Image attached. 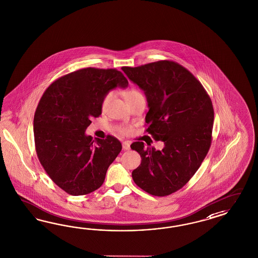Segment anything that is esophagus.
<instances>
[{
	"label": "esophagus",
	"instance_id": "obj_1",
	"mask_svg": "<svg viewBox=\"0 0 258 258\" xmlns=\"http://www.w3.org/2000/svg\"><path fill=\"white\" fill-rule=\"evenodd\" d=\"M122 149H123L124 151L130 150V143H129L128 141H123V142H122Z\"/></svg>",
	"mask_w": 258,
	"mask_h": 258
}]
</instances>
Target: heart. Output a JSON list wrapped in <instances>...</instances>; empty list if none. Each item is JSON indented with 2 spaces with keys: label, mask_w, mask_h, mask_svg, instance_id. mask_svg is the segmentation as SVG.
Listing matches in <instances>:
<instances>
[{
  "label": "heart",
  "mask_w": 258,
  "mask_h": 258,
  "mask_svg": "<svg viewBox=\"0 0 258 258\" xmlns=\"http://www.w3.org/2000/svg\"><path fill=\"white\" fill-rule=\"evenodd\" d=\"M122 95H123L124 99H125L126 103H128L129 101H131V100H134V99H136V98H138V97L142 96V94L140 93L138 89H129L124 90V91L122 92ZM112 96H113V93H112L111 91H109L108 93H106V94L104 95V97H103L102 104H101L103 110H104V109L108 106V104L110 103L111 99H112ZM119 131L122 133V134H129L132 130H131L130 127H120V128H119Z\"/></svg>",
  "instance_id": "1"
}]
</instances>
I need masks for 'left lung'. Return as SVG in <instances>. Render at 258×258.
Masks as SVG:
<instances>
[{
	"instance_id": "1",
	"label": "left lung",
	"mask_w": 258,
	"mask_h": 258,
	"mask_svg": "<svg viewBox=\"0 0 258 258\" xmlns=\"http://www.w3.org/2000/svg\"><path fill=\"white\" fill-rule=\"evenodd\" d=\"M121 70L147 98L146 132L165 144L161 151L145 148L142 141L131 144L141 156L133 180L149 194L167 196L190 180L209 151L214 121L211 99L195 76L173 61Z\"/></svg>"
}]
</instances>
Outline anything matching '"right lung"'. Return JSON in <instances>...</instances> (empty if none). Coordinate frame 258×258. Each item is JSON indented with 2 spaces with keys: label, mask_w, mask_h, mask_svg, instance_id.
<instances>
[{
  "label": "right lung",
  "mask_w": 258,
  "mask_h": 258,
  "mask_svg": "<svg viewBox=\"0 0 258 258\" xmlns=\"http://www.w3.org/2000/svg\"><path fill=\"white\" fill-rule=\"evenodd\" d=\"M128 81L116 69L86 68L62 76L45 90L34 117L37 157L54 184L79 196L103 184L111 163L121 151L113 136L86 135L91 118L102 114V101Z\"/></svg>",
  "instance_id": "right-lung-1"
}]
</instances>
